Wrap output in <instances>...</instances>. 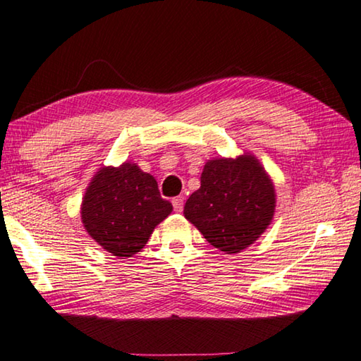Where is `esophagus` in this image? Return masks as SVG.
I'll return each mask as SVG.
<instances>
[{
    "instance_id": "1",
    "label": "esophagus",
    "mask_w": 361,
    "mask_h": 361,
    "mask_svg": "<svg viewBox=\"0 0 361 361\" xmlns=\"http://www.w3.org/2000/svg\"><path fill=\"white\" fill-rule=\"evenodd\" d=\"M173 208L176 212H182V209H184V197L173 198Z\"/></svg>"
}]
</instances>
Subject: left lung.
Listing matches in <instances>:
<instances>
[{
  "label": "left lung",
  "mask_w": 361,
  "mask_h": 361,
  "mask_svg": "<svg viewBox=\"0 0 361 361\" xmlns=\"http://www.w3.org/2000/svg\"><path fill=\"white\" fill-rule=\"evenodd\" d=\"M275 190L251 155L211 159L202 184L188 197L184 214L209 243L228 254L240 252L264 233L274 217Z\"/></svg>",
  "instance_id": "obj_1"
}]
</instances>
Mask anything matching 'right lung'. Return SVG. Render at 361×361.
I'll use <instances>...</instances> for the list:
<instances>
[{
    "label": "right lung",
    "instance_id": "1",
    "mask_svg": "<svg viewBox=\"0 0 361 361\" xmlns=\"http://www.w3.org/2000/svg\"><path fill=\"white\" fill-rule=\"evenodd\" d=\"M171 211L173 204L161 198L155 177L125 163L96 174L82 200L81 219L105 251L131 257Z\"/></svg>",
    "mask_w": 361,
    "mask_h": 361
}]
</instances>
